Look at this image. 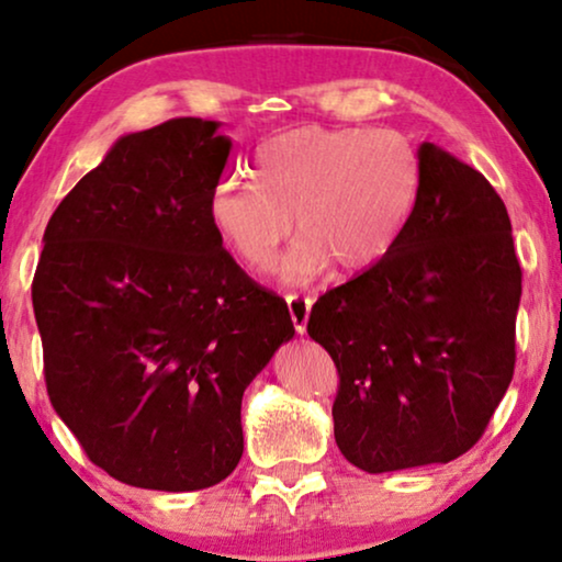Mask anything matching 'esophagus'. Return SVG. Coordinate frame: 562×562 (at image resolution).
I'll return each instance as SVG.
<instances>
[{"mask_svg":"<svg viewBox=\"0 0 562 562\" xmlns=\"http://www.w3.org/2000/svg\"><path fill=\"white\" fill-rule=\"evenodd\" d=\"M311 305H314V301H311V297L288 295V311H290V318H293V326H295L297 334H305V329H308Z\"/></svg>","mask_w":562,"mask_h":562,"instance_id":"obj_1","label":"esophagus"}]
</instances>
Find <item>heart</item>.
Wrapping results in <instances>:
<instances>
[{"label": "heart", "mask_w": 562, "mask_h": 562, "mask_svg": "<svg viewBox=\"0 0 562 562\" xmlns=\"http://www.w3.org/2000/svg\"><path fill=\"white\" fill-rule=\"evenodd\" d=\"M257 181L225 176L210 191V223L244 267L259 269L295 225L301 236L274 261L277 280L308 285L339 261L363 272L400 244L420 202L423 162L394 130L301 126L261 142Z\"/></svg>", "instance_id": "obj_1"}]
</instances>
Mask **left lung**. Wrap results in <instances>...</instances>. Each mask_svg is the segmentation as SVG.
I'll use <instances>...</instances> for the list:
<instances>
[{"label": "left lung", "instance_id": "obj_1", "mask_svg": "<svg viewBox=\"0 0 562 562\" xmlns=\"http://www.w3.org/2000/svg\"><path fill=\"white\" fill-rule=\"evenodd\" d=\"M417 155L423 191L400 244L308 318L339 373L334 440L371 474L470 451L514 379L521 267L506 204L432 142Z\"/></svg>", "mask_w": 562, "mask_h": 562}]
</instances>
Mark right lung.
<instances>
[{"label": "right lung", "mask_w": 562, "mask_h": 562, "mask_svg": "<svg viewBox=\"0 0 562 562\" xmlns=\"http://www.w3.org/2000/svg\"><path fill=\"white\" fill-rule=\"evenodd\" d=\"M217 130L170 119L119 137L48 220L33 277L48 400L92 464L134 487L228 477L246 386L295 334L210 223L233 147Z\"/></svg>", "instance_id": "obj_1"}]
</instances>
